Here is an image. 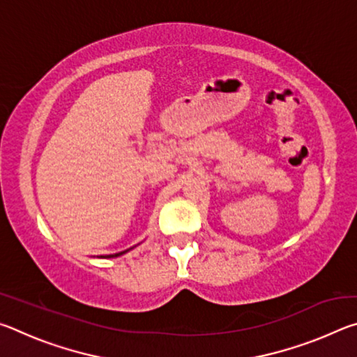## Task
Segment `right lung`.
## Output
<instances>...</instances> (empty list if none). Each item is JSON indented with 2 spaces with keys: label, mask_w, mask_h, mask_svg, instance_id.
<instances>
[{
  "label": "right lung",
  "mask_w": 357,
  "mask_h": 357,
  "mask_svg": "<svg viewBox=\"0 0 357 357\" xmlns=\"http://www.w3.org/2000/svg\"><path fill=\"white\" fill-rule=\"evenodd\" d=\"M130 249H134V247H130ZM130 249H128V250H124V252H118V253H114V255H107V257H100V258H116V257H121V255H124V253H128Z\"/></svg>",
  "instance_id": "right-lung-1"
}]
</instances>
